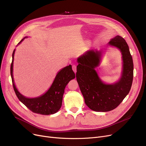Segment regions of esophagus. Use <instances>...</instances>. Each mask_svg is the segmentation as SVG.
Wrapping results in <instances>:
<instances>
[{"instance_id": "1", "label": "esophagus", "mask_w": 146, "mask_h": 146, "mask_svg": "<svg viewBox=\"0 0 146 146\" xmlns=\"http://www.w3.org/2000/svg\"><path fill=\"white\" fill-rule=\"evenodd\" d=\"M72 69H73V72L74 73H76V65H73L72 66Z\"/></svg>"}]
</instances>
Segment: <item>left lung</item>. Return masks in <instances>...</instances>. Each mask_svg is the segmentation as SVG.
Segmentation results:
<instances>
[{"mask_svg": "<svg viewBox=\"0 0 146 146\" xmlns=\"http://www.w3.org/2000/svg\"><path fill=\"white\" fill-rule=\"evenodd\" d=\"M109 44L120 50L123 60L122 76L116 83L106 85L98 77L95 68L99 64L101 51L89 50L78 58L76 79L86 105L97 112L116 108L128 94L133 80V61L125 40L117 35Z\"/></svg>", "mask_w": 146, "mask_h": 146, "instance_id": "obj_1", "label": "left lung"}]
</instances>
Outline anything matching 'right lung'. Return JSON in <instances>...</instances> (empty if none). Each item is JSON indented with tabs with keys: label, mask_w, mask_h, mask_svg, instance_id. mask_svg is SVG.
<instances>
[{
	"label": "right lung",
	"mask_w": 146,
	"mask_h": 146,
	"mask_svg": "<svg viewBox=\"0 0 146 146\" xmlns=\"http://www.w3.org/2000/svg\"><path fill=\"white\" fill-rule=\"evenodd\" d=\"M24 38H23L19 44L24 40ZM14 53L15 50L12 54L11 75L13 88L19 100L22 104H24L30 111L34 113L45 115L56 113L62 105L63 96L66 85L72 79L75 78V74L72 70V66L69 65L61 69L57 73L51 86L45 94L35 98H27L19 92L14 84L13 78Z\"/></svg>",
	"instance_id": "right-lung-1"
}]
</instances>
